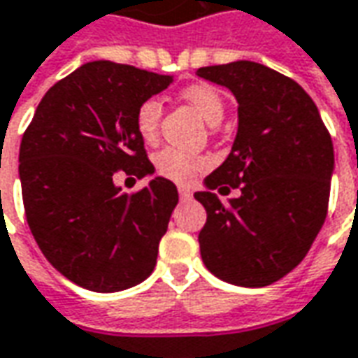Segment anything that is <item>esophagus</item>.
<instances>
[{
  "mask_svg": "<svg viewBox=\"0 0 358 358\" xmlns=\"http://www.w3.org/2000/svg\"><path fill=\"white\" fill-rule=\"evenodd\" d=\"M178 194H180V199H182V201H187V199H192V189H189V187L180 186Z\"/></svg>",
  "mask_w": 358,
  "mask_h": 358,
  "instance_id": "34e87169",
  "label": "esophagus"
}]
</instances>
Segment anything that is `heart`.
Segmentation results:
<instances>
[{
  "label": "heart",
  "instance_id": "obj_1",
  "mask_svg": "<svg viewBox=\"0 0 358 358\" xmlns=\"http://www.w3.org/2000/svg\"><path fill=\"white\" fill-rule=\"evenodd\" d=\"M182 96L186 102L196 110V114L203 120L207 126H219L222 116H224V101H222L221 92L217 91L211 85H192L186 91L182 92ZM161 102L149 99L145 101L136 114V127L139 136L147 143H155L159 139L161 131ZM157 171L162 176L186 184L196 176L197 172L205 171L209 166V161L197 155H189L180 149H164L157 155L155 159Z\"/></svg>",
  "mask_w": 358,
  "mask_h": 358
}]
</instances>
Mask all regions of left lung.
I'll return each mask as SVG.
<instances>
[{
    "instance_id": "1",
    "label": "left lung",
    "mask_w": 358,
    "mask_h": 358,
    "mask_svg": "<svg viewBox=\"0 0 358 358\" xmlns=\"http://www.w3.org/2000/svg\"><path fill=\"white\" fill-rule=\"evenodd\" d=\"M197 75L238 102L231 153L194 194L207 211L201 259L221 281L267 287L301 264L326 221L334 143L314 101L279 71L238 59ZM234 187L229 204L213 192Z\"/></svg>"
}]
</instances>
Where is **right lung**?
<instances>
[{
	"mask_svg": "<svg viewBox=\"0 0 358 358\" xmlns=\"http://www.w3.org/2000/svg\"><path fill=\"white\" fill-rule=\"evenodd\" d=\"M172 81L134 66L89 62L44 94L22 136L19 178L32 236L50 264L87 291L136 287L157 266L178 189L155 176L127 196L114 174L155 172L136 114Z\"/></svg>",
	"mask_w": 358,
	"mask_h": 358,
	"instance_id": "obj_1",
	"label": "right lung"
}]
</instances>
